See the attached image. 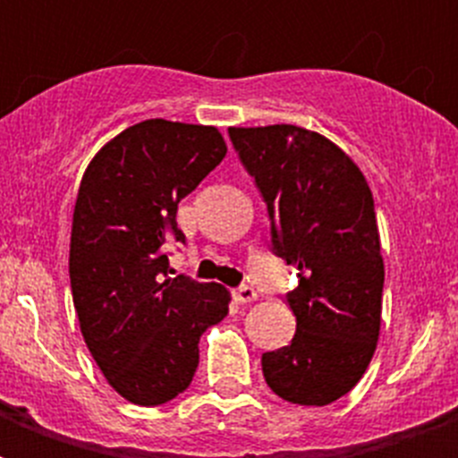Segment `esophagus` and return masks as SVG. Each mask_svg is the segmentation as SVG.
Returning <instances> with one entry per match:
<instances>
[{
    "instance_id": "34e87169",
    "label": "esophagus",
    "mask_w": 458,
    "mask_h": 458,
    "mask_svg": "<svg viewBox=\"0 0 458 458\" xmlns=\"http://www.w3.org/2000/svg\"><path fill=\"white\" fill-rule=\"evenodd\" d=\"M233 297H235L237 304H251V301H257V290L250 285L235 287V290H233Z\"/></svg>"
}]
</instances>
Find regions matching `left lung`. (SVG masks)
I'll return each mask as SVG.
<instances>
[{
    "label": "left lung",
    "instance_id": "obj_1",
    "mask_svg": "<svg viewBox=\"0 0 458 458\" xmlns=\"http://www.w3.org/2000/svg\"><path fill=\"white\" fill-rule=\"evenodd\" d=\"M228 132L268 204L273 250L300 276L287 294L297 333L261 356L266 383L285 402L326 406L361 380L380 337L385 264L369 180L316 131Z\"/></svg>",
    "mask_w": 458,
    "mask_h": 458
}]
</instances>
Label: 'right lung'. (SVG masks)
Masks as SVG:
<instances>
[{"instance_id": "obj_1", "label": "right lung", "mask_w": 458, "mask_h": 458, "mask_svg": "<svg viewBox=\"0 0 458 458\" xmlns=\"http://www.w3.org/2000/svg\"><path fill=\"white\" fill-rule=\"evenodd\" d=\"M228 152L221 131L149 118L111 138L82 173L71 225V293L82 340L106 383L140 406L192 383L199 337L228 316L218 283L168 276L175 214Z\"/></svg>"}]
</instances>
